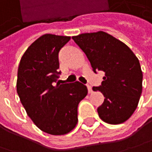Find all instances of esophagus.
Masks as SVG:
<instances>
[{
	"mask_svg": "<svg viewBox=\"0 0 152 152\" xmlns=\"http://www.w3.org/2000/svg\"><path fill=\"white\" fill-rule=\"evenodd\" d=\"M87 88H88V94H91V93H93V90H92V88H91V86H89V85H87Z\"/></svg>",
	"mask_w": 152,
	"mask_h": 152,
	"instance_id": "esophagus-1",
	"label": "esophagus"
}]
</instances>
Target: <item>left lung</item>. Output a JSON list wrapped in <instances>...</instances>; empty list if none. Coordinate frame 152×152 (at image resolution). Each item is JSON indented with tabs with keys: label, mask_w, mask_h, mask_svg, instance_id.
Masks as SVG:
<instances>
[{
	"label": "left lung",
	"mask_w": 152,
	"mask_h": 152,
	"mask_svg": "<svg viewBox=\"0 0 152 152\" xmlns=\"http://www.w3.org/2000/svg\"><path fill=\"white\" fill-rule=\"evenodd\" d=\"M72 39L86 54L94 72H105L102 85L93 88L105 97L97 108L99 117L111 125L126 121L136 110L143 88L138 58L126 44L105 31L82 33Z\"/></svg>",
	"instance_id": "obj_1"
}]
</instances>
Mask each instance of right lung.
<instances>
[{
  "mask_svg": "<svg viewBox=\"0 0 152 152\" xmlns=\"http://www.w3.org/2000/svg\"><path fill=\"white\" fill-rule=\"evenodd\" d=\"M69 36L44 34L26 49L18 68L17 93L27 115L43 132L64 135L76 127L77 107L88 94L85 85L56 83L58 52Z\"/></svg>",
  "mask_w": 152,
  "mask_h": 152,
  "instance_id": "right-lung-1",
  "label": "right lung"
}]
</instances>
